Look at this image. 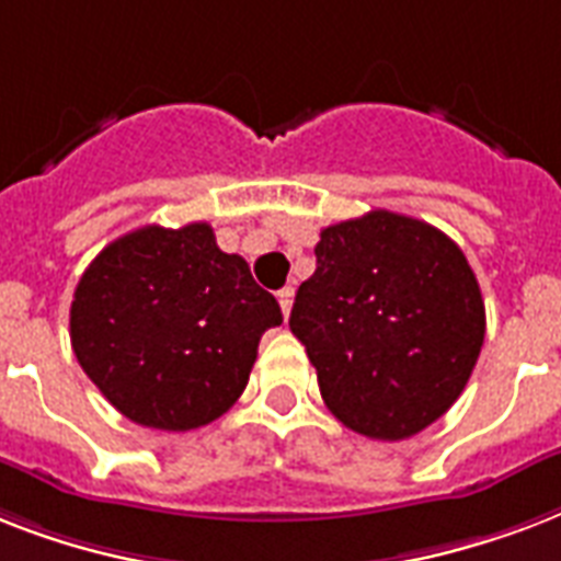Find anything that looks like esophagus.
Wrapping results in <instances>:
<instances>
[{
	"instance_id": "34e87169",
	"label": "esophagus",
	"mask_w": 561,
	"mask_h": 561,
	"mask_svg": "<svg viewBox=\"0 0 561 561\" xmlns=\"http://www.w3.org/2000/svg\"><path fill=\"white\" fill-rule=\"evenodd\" d=\"M276 297H279L282 314H285V317H290V308H294V288H282L279 294H276Z\"/></svg>"
}]
</instances>
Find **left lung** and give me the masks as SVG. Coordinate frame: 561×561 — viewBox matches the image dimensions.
<instances>
[{
	"mask_svg": "<svg viewBox=\"0 0 561 561\" xmlns=\"http://www.w3.org/2000/svg\"><path fill=\"white\" fill-rule=\"evenodd\" d=\"M290 332L325 408L369 439H408L443 416L478 364L486 308L466 255L425 220L375 209L320 232Z\"/></svg>",
	"mask_w": 561,
	"mask_h": 561,
	"instance_id": "obj_1",
	"label": "left lung"
}]
</instances>
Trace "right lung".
I'll return each mask as SVG.
<instances>
[{"label": "right lung", "mask_w": 561, "mask_h": 561, "mask_svg": "<svg viewBox=\"0 0 561 561\" xmlns=\"http://www.w3.org/2000/svg\"><path fill=\"white\" fill-rule=\"evenodd\" d=\"M279 302L209 224L142 227L83 271L69 337L83 373L136 425L194 431L224 416L250 381Z\"/></svg>", "instance_id": "add662e5"}]
</instances>
